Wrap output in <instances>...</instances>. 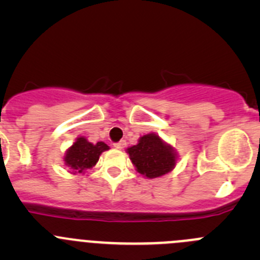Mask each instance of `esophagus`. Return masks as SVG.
Segmentation results:
<instances>
[{
    "label": "esophagus",
    "mask_w": 260,
    "mask_h": 260,
    "mask_svg": "<svg viewBox=\"0 0 260 260\" xmlns=\"http://www.w3.org/2000/svg\"><path fill=\"white\" fill-rule=\"evenodd\" d=\"M114 147L115 148H118V149H123L125 147V141H119V142H115L114 143Z\"/></svg>",
    "instance_id": "obj_1"
}]
</instances>
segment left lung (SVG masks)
Masks as SVG:
<instances>
[{"label": "left lung", "mask_w": 260, "mask_h": 260, "mask_svg": "<svg viewBox=\"0 0 260 260\" xmlns=\"http://www.w3.org/2000/svg\"><path fill=\"white\" fill-rule=\"evenodd\" d=\"M128 153L137 171L149 179L166 175L176 164L171 147L165 145L153 133L141 137L137 146L128 148Z\"/></svg>", "instance_id": "left-lung-1"}]
</instances>
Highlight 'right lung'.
<instances>
[{"mask_svg": "<svg viewBox=\"0 0 260 260\" xmlns=\"http://www.w3.org/2000/svg\"><path fill=\"white\" fill-rule=\"evenodd\" d=\"M108 148L109 147L104 142H96L95 145H93L84 137H79L74 145L68 149L64 158L65 165L74 170V172L81 174L85 170L95 166L102 152L107 151Z\"/></svg>", "mask_w": 260, "mask_h": 260, "instance_id": "obj_1", "label": "right lung"}]
</instances>
